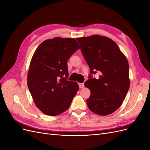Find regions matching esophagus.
<instances>
[{"instance_id":"esophagus-1","label":"esophagus","mask_w":150,"mask_h":150,"mask_svg":"<svg viewBox=\"0 0 150 150\" xmlns=\"http://www.w3.org/2000/svg\"><path fill=\"white\" fill-rule=\"evenodd\" d=\"M79 86L80 88H84V83H79Z\"/></svg>"}]
</instances>
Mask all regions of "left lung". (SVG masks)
<instances>
[{"instance_id": "1", "label": "left lung", "mask_w": 150, "mask_h": 150, "mask_svg": "<svg viewBox=\"0 0 150 150\" xmlns=\"http://www.w3.org/2000/svg\"><path fill=\"white\" fill-rule=\"evenodd\" d=\"M76 39L91 74L100 72L98 79L90 76L84 83L91 91L88 106L96 115H110L121 106L129 88L128 61L116 43L106 36L93 35Z\"/></svg>"}]
</instances>
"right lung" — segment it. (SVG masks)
I'll use <instances>...</instances> for the list:
<instances>
[{"instance_id": "obj_1", "label": "right lung", "mask_w": 150, "mask_h": 150, "mask_svg": "<svg viewBox=\"0 0 150 150\" xmlns=\"http://www.w3.org/2000/svg\"><path fill=\"white\" fill-rule=\"evenodd\" d=\"M80 48L73 38L45 40L35 51L28 73V86L35 106L44 115L57 116L69 108L78 84L67 80V62Z\"/></svg>"}]
</instances>
